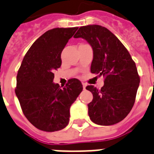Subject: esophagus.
<instances>
[{
    "instance_id": "obj_1",
    "label": "esophagus",
    "mask_w": 154,
    "mask_h": 154,
    "mask_svg": "<svg viewBox=\"0 0 154 154\" xmlns=\"http://www.w3.org/2000/svg\"><path fill=\"white\" fill-rule=\"evenodd\" d=\"M86 87H87V84L85 83H83V88L85 90L86 89Z\"/></svg>"
}]
</instances>
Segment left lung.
<instances>
[{
  "instance_id": "obj_1",
  "label": "left lung",
  "mask_w": 154,
  "mask_h": 154,
  "mask_svg": "<svg viewBox=\"0 0 154 154\" xmlns=\"http://www.w3.org/2000/svg\"><path fill=\"white\" fill-rule=\"evenodd\" d=\"M85 39L92 47L91 72L103 75L104 85L86 89L93 95L88 104V115L100 125H112L128 116L135 102L140 77L134 61L121 42L105 27L81 26L74 36Z\"/></svg>"
}]
</instances>
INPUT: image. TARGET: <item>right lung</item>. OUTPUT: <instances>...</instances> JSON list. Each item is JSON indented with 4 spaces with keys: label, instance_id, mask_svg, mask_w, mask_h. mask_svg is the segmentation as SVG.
Segmentation results:
<instances>
[{
    "label": "right lung",
    "instance_id": "obj_1",
    "mask_svg": "<svg viewBox=\"0 0 154 154\" xmlns=\"http://www.w3.org/2000/svg\"><path fill=\"white\" fill-rule=\"evenodd\" d=\"M78 27L54 28L39 37L24 57L15 93L24 115L40 130L54 132L69 123L70 108L83 91L77 79L61 88L53 82L62 64L61 53Z\"/></svg>",
    "mask_w": 154,
    "mask_h": 154
}]
</instances>
